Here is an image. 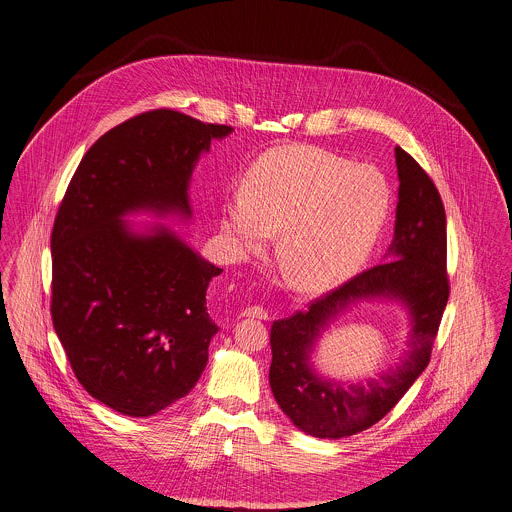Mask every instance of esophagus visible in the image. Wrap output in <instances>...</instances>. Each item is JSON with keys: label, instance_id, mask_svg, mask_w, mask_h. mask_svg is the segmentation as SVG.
Returning <instances> with one entry per match:
<instances>
[{"label": "esophagus", "instance_id": "esophagus-1", "mask_svg": "<svg viewBox=\"0 0 512 512\" xmlns=\"http://www.w3.org/2000/svg\"><path fill=\"white\" fill-rule=\"evenodd\" d=\"M243 318H259V320H269V312L261 306H249L241 312Z\"/></svg>", "mask_w": 512, "mask_h": 512}]
</instances>
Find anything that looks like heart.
Listing matches in <instances>:
<instances>
[{"instance_id": "heart-1", "label": "heart", "mask_w": 512, "mask_h": 512, "mask_svg": "<svg viewBox=\"0 0 512 512\" xmlns=\"http://www.w3.org/2000/svg\"><path fill=\"white\" fill-rule=\"evenodd\" d=\"M393 192L385 174L318 147H279L245 178V192L222 208L229 253H261L271 235L286 281L326 292L355 277L387 224Z\"/></svg>"}]
</instances>
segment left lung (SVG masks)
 Instances as JSON below:
<instances>
[{
  "mask_svg": "<svg viewBox=\"0 0 512 512\" xmlns=\"http://www.w3.org/2000/svg\"><path fill=\"white\" fill-rule=\"evenodd\" d=\"M395 159L397 220L383 263L271 328V391L288 420L314 438H347L379 422L428 367L448 304L442 198L406 151L397 147ZM371 299L397 301L407 310L409 334L401 363L353 384L322 376L311 361L321 334L341 313Z\"/></svg>",
  "mask_w": 512,
  "mask_h": 512,
  "instance_id": "left-lung-1",
  "label": "left lung"
}]
</instances>
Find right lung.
<instances>
[{"label":"right lung","instance_id":"right-lung-1","mask_svg":"<svg viewBox=\"0 0 512 512\" xmlns=\"http://www.w3.org/2000/svg\"><path fill=\"white\" fill-rule=\"evenodd\" d=\"M233 131L155 110L102 135L58 208L53 324L80 385L115 412L147 418L186 397L208 363L218 326L206 312L220 267L151 214L192 220L200 157Z\"/></svg>","mask_w":512,"mask_h":512}]
</instances>
